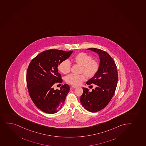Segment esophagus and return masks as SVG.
Returning a JSON list of instances; mask_svg holds the SVG:
<instances>
[{"label":"esophagus","instance_id":"obj_1","mask_svg":"<svg viewBox=\"0 0 146 146\" xmlns=\"http://www.w3.org/2000/svg\"><path fill=\"white\" fill-rule=\"evenodd\" d=\"M77 88V86H72L71 87V89H75Z\"/></svg>","mask_w":146,"mask_h":146}]
</instances>
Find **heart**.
I'll return each mask as SVG.
<instances>
[{"label": "heart", "mask_w": 146, "mask_h": 146, "mask_svg": "<svg viewBox=\"0 0 146 146\" xmlns=\"http://www.w3.org/2000/svg\"><path fill=\"white\" fill-rule=\"evenodd\" d=\"M74 62L82 66L81 72L85 74L88 78H91L96 75L100 68V64L97 61L92 59V56L85 52L77 54L73 59ZM71 64L67 60L63 61L60 64L59 70L64 74L70 71ZM85 74V75H86ZM85 74L79 75L70 74L66 77V82L71 85H79L84 81L86 78Z\"/></svg>", "instance_id": "heart-1"}]
</instances>
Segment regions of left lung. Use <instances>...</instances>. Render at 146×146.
<instances>
[{"label":"left lung","mask_w":146,"mask_h":146,"mask_svg":"<svg viewBox=\"0 0 146 146\" xmlns=\"http://www.w3.org/2000/svg\"><path fill=\"white\" fill-rule=\"evenodd\" d=\"M87 49L98 54L100 68L96 75L86 82L87 85L94 84L97 87L91 92L83 87L80 102L84 109L94 113L103 109L111 100L117 84L118 73L113 59L108 53L96 48Z\"/></svg>","instance_id":"left-lung-1"}]
</instances>
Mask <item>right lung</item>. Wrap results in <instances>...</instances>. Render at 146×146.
Here are the masks:
<instances>
[{"label":"right lung","instance_id":"1","mask_svg":"<svg viewBox=\"0 0 146 146\" xmlns=\"http://www.w3.org/2000/svg\"><path fill=\"white\" fill-rule=\"evenodd\" d=\"M73 51L59 49L44 51L33 58L28 66L27 84L31 100L40 110L48 113H55L62 108L70 87L66 84L60 90L53 86L62 83L58 67L62 62L70 57Z\"/></svg>","mask_w":146,"mask_h":146}]
</instances>
